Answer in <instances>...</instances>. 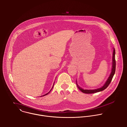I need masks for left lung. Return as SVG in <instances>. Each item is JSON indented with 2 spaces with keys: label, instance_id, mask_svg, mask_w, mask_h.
<instances>
[{
  "label": "left lung",
  "instance_id": "left-lung-1",
  "mask_svg": "<svg viewBox=\"0 0 127 127\" xmlns=\"http://www.w3.org/2000/svg\"><path fill=\"white\" fill-rule=\"evenodd\" d=\"M115 71H116V60H115V50L114 49V52H113V66H112V72H111V73L109 77H108V78L107 79V81H106V82L105 83L104 85L102 87H101V88L96 89H93V90L86 89L85 90V89H83L82 88L78 86V85L77 84V82L76 81L77 86L81 92H82L83 93H84V94H94V93H97V92L102 91V90H103L105 88H106L108 87V86L109 85V84H110V83L112 81V80L113 78V76H114V75L115 73Z\"/></svg>",
  "mask_w": 127,
  "mask_h": 127
}]
</instances>
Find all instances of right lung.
Wrapping results in <instances>:
<instances>
[{
    "label": "right lung",
    "instance_id": "1",
    "mask_svg": "<svg viewBox=\"0 0 127 127\" xmlns=\"http://www.w3.org/2000/svg\"><path fill=\"white\" fill-rule=\"evenodd\" d=\"M53 86H54V85H53ZM53 87H52V88H53ZM52 89H51V90H52ZM51 90H50V92H49V93H47V94H46V95H43V96H45V95H48V94H49V93H50V92H51Z\"/></svg>",
    "mask_w": 127,
    "mask_h": 127
}]
</instances>
